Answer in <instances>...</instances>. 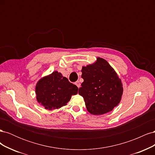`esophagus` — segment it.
Wrapping results in <instances>:
<instances>
[{
  "label": "esophagus",
  "instance_id": "esophagus-1",
  "mask_svg": "<svg viewBox=\"0 0 155 155\" xmlns=\"http://www.w3.org/2000/svg\"><path fill=\"white\" fill-rule=\"evenodd\" d=\"M75 84H76V86L78 87V88H79L80 87V86H81V84H80V83H79V81H76V83H75Z\"/></svg>",
  "mask_w": 155,
  "mask_h": 155
}]
</instances>
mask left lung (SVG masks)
<instances>
[{"label": "left lung", "mask_w": 155, "mask_h": 155, "mask_svg": "<svg viewBox=\"0 0 155 155\" xmlns=\"http://www.w3.org/2000/svg\"><path fill=\"white\" fill-rule=\"evenodd\" d=\"M84 81L79 88L87 109L94 115L110 112L119 104L123 85L116 72L106 60L97 58L96 61L82 67Z\"/></svg>", "instance_id": "left-lung-1"}]
</instances>
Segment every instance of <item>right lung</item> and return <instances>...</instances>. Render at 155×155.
<instances>
[{
  "mask_svg": "<svg viewBox=\"0 0 155 155\" xmlns=\"http://www.w3.org/2000/svg\"><path fill=\"white\" fill-rule=\"evenodd\" d=\"M78 91L76 85L57 71L41 78L35 87L37 102L48 110L66 105L72 96L77 94Z\"/></svg>",
  "mask_w": 155,
  "mask_h": 155,
  "instance_id": "1",
  "label": "right lung"
}]
</instances>
